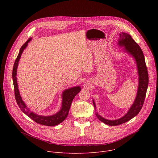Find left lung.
Here are the masks:
<instances>
[{"label": "left lung", "instance_id": "8db88e82", "mask_svg": "<svg viewBox=\"0 0 158 158\" xmlns=\"http://www.w3.org/2000/svg\"><path fill=\"white\" fill-rule=\"evenodd\" d=\"M119 36L118 46L119 47L124 48L123 51L131 56L134 59V61L136 64L138 74V86L136 96L133 104L130 107L126 114L118 119H107L99 115L96 110V106L94 101L93 99V105L96 111V116L99 120L109 126H118L123 124L138 114L143 107L145 99L149 82L148 73L145 59L141 48L129 34L125 32H121Z\"/></svg>", "mask_w": 158, "mask_h": 158}]
</instances>
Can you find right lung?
I'll return each instance as SVG.
<instances>
[{
	"label": "right lung",
	"instance_id": "add662e5",
	"mask_svg": "<svg viewBox=\"0 0 158 158\" xmlns=\"http://www.w3.org/2000/svg\"><path fill=\"white\" fill-rule=\"evenodd\" d=\"M32 40V37H30L27 42L21 47L20 49L19 54L15 59V61L14 64L13 71H12V79L13 84L14 87V93L15 98L17 101V103L20 109V110L26 114L28 117H29L31 119L34 121L35 123L45 125L48 126H56L62 122H63L65 118L67 117L69 113V110L70 109V107L71 103L73 101L74 97L81 91V88L79 85L73 87L69 89H65L62 92V106L60 110L57 112V113L50 115V116H42L37 114L34 112H32L29 107L24 103V101L22 100V97L20 96L19 90L18 89L17 80V71L19 65V60L21 57L22 54L23 53V51L27 47L29 42Z\"/></svg>",
	"mask_w": 158,
	"mask_h": 158
}]
</instances>
